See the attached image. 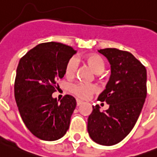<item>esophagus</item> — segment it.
I'll return each instance as SVG.
<instances>
[{
	"instance_id": "34e87169",
	"label": "esophagus",
	"mask_w": 157,
	"mask_h": 157,
	"mask_svg": "<svg viewBox=\"0 0 157 157\" xmlns=\"http://www.w3.org/2000/svg\"><path fill=\"white\" fill-rule=\"evenodd\" d=\"M76 103H77V106H79V105H81L82 103V101H81L80 99H77Z\"/></svg>"
}]
</instances>
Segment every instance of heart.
Here are the masks:
<instances>
[{
  "mask_svg": "<svg viewBox=\"0 0 157 157\" xmlns=\"http://www.w3.org/2000/svg\"><path fill=\"white\" fill-rule=\"evenodd\" d=\"M82 61L90 67L95 74H100L105 69V62L103 58L97 54H89L82 58ZM78 68V62L75 58H70L65 68V75L68 78L75 76ZM69 90L72 94L81 99H88L92 94L98 90L94 84H86L82 82H75L69 86Z\"/></svg>",
  "mask_w": 157,
  "mask_h": 157,
  "instance_id": "1",
  "label": "heart"
}]
</instances>
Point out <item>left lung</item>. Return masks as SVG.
<instances>
[{"label":"left lung","mask_w":157,"mask_h":157,"mask_svg":"<svg viewBox=\"0 0 157 157\" xmlns=\"http://www.w3.org/2000/svg\"><path fill=\"white\" fill-rule=\"evenodd\" d=\"M99 52L111 64L110 79L98 97L109 104V108L101 112L99 105L93 106L87 131L95 143L111 146L123 140L139 118L147 95V71L128 51L106 48Z\"/></svg>","instance_id":"8db88e82"}]
</instances>
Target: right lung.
<instances>
[{
  "instance_id": "add662e5",
  "label": "right lung",
  "mask_w": 157,
  "mask_h": 157,
  "mask_svg": "<svg viewBox=\"0 0 157 157\" xmlns=\"http://www.w3.org/2000/svg\"><path fill=\"white\" fill-rule=\"evenodd\" d=\"M76 53L59 42L35 46L21 58L14 82V96L21 117L30 132L42 140L53 141L66 134L76 100L66 94L58 102L52 94L63 78L67 62Z\"/></svg>"
}]
</instances>
